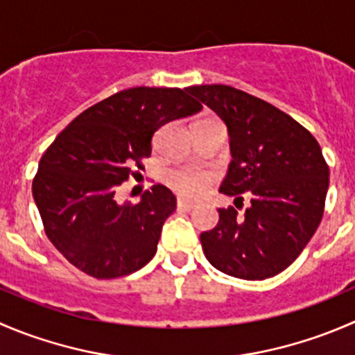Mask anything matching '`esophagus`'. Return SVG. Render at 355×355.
Instances as JSON below:
<instances>
[{"instance_id":"obj_1","label":"esophagus","mask_w":355,"mask_h":355,"mask_svg":"<svg viewBox=\"0 0 355 355\" xmlns=\"http://www.w3.org/2000/svg\"><path fill=\"white\" fill-rule=\"evenodd\" d=\"M177 206H178V209H185V211H191V209H194V202L185 201V199H178Z\"/></svg>"}]
</instances>
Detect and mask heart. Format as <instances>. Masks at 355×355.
<instances>
[{"label": "heart", "mask_w": 355, "mask_h": 355, "mask_svg": "<svg viewBox=\"0 0 355 355\" xmlns=\"http://www.w3.org/2000/svg\"><path fill=\"white\" fill-rule=\"evenodd\" d=\"M211 175L194 168H171L164 173V182L171 191L184 198L196 199L211 184Z\"/></svg>", "instance_id": "obj_1"}]
</instances>
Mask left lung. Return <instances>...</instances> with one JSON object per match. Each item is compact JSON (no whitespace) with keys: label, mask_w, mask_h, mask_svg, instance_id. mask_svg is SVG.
<instances>
[{"label":"left lung","mask_w":355,"mask_h":355,"mask_svg":"<svg viewBox=\"0 0 355 355\" xmlns=\"http://www.w3.org/2000/svg\"><path fill=\"white\" fill-rule=\"evenodd\" d=\"M189 94L225 121L229 173L220 192L250 206L220 208L215 229L201 234L202 251L220 272L248 281L288 269L318 230L329 168L307 128L269 102L227 85L191 86Z\"/></svg>","instance_id":"left-lung-1"}]
</instances>
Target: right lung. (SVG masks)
I'll use <instances>...</instances> for the list:
<instances>
[{"mask_svg": "<svg viewBox=\"0 0 355 355\" xmlns=\"http://www.w3.org/2000/svg\"><path fill=\"white\" fill-rule=\"evenodd\" d=\"M202 109L180 88L137 86L83 111L41 156L33 196L44 234L76 269L95 279L128 276L157 251L163 223L177 208L156 184L137 205H118L116 189L142 170L153 135Z\"/></svg>", "mask_w": 355, "mask_h": 355, "instance_id": "obj_1", "label": "right lung"}]
</instances>
